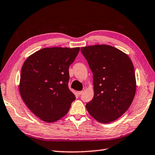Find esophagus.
Segmentation results:
<instances>
[{
	"label": "esophagus",
	"instance_id": "34e87169",
	"mask_svg": "<svg viewBox=\"0 0 155 155\" xmlns=\"http://www.w3.org/2000/svg\"><path fill=\"white\" fill-rule=\"evenodd\" d=\"M82 93H83V91H78V92H77V95H78V96H80Z\"/></svg>",
	"mask_w": 155,
	"mask_h": 155
}]
</instances>
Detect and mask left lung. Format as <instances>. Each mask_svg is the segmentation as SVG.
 <instances>
[{
  "instance_id": "left-lung-1",
  "label": "left lung",
  "mask_w": 155,
  "mask_h": 155,
  "mask_svg": "<svg viewBox=\"0 0 155 155\" xmlns=\"http://www.w3.org/2000/svg\"><path fill=\"white\" fill-rule=\"evenodd\" d=\"M93 76L94 97L86 108L103 124L117 120L128 110L134 99L136 83L128 56L109 45L81 48Z\"/></svg>"
}]
</instances>
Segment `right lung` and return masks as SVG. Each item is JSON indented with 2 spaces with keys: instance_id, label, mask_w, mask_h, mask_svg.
Listing matches in <instances>:
<instances>
[{
  "instance_id": "add662e5",
  "label": "right lung",
  "mask_w": 155,
  "mask_h": 155,
  "mask_svg": "<svg viewBox=\"0 0 155 155\" xmlns=\"http://www.w3.org/2000/svg\"><path fill=\"white\" fill-rule=\"evenodd\" d=\"M79 48H49L27 58L21 71L20 94L36 116L54 122L68 113L75 95L68 88L70 65Z\"/></svg>"
}]
</instances>
